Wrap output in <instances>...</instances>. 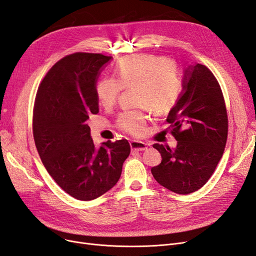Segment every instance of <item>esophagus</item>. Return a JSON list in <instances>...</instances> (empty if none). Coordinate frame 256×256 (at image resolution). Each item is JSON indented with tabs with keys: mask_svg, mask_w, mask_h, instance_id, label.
Wrapping results in <instances>:
<instances>
[{
	"mask_svg": "<svg viewBox=\"0 0 256 256\" xmlns=\"http://www.w3.org/2000/svg\"><path fill=\"white\" fill-rule=\"evenodd\" d=\"M130 148L133 150H136V152H140V150H144L148 148V144L142 142V141H138V140H132L130 142Z\"/></svg>",
	"mask_w": 256,
	"mask_h": 256,
	"instance_id": "obj_1",
	"label": "esophagus"
}]
</instances>
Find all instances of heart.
Segmentation results:
<instances>
[{"instance_id": "1", "label": "heart", "mask_w": 256, "mask_h": 256, "mask_svg": "<svg viewBox=\"0 0 256 256\" xmlns=\"http://www.w3.org/2000/svg\"><path fill=\"white\" fill-rule=\"evenodd\" d=\"M116 79L104 78L96 86L99 104L104 108L116 102L123 88H135L136 104L156 115H164L177 103L182 88L180 72L175 61L162 56L140 54L119 60L114 68ZM148 115L142 110L121 112L117 124L126 133L144 134Z\"/></svg>"}]
</instances>
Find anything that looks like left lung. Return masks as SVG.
I'll use <instances>...</instances> for the list:
<instances>
[{
  "label": "left lung",
  "instance_id": "8db88e82",
  "mask_svg": "<svg viewBox=\"0 0 256 256\" xmlns=\"http://www.w3.org/2000/svg\"><path fill=\"white\" fill-rule=\"evenodd\" d=\"M166 121L177 146L155 144L162 162L150 168L156 182L177 194H190L209 180L224 154L228 116L220 86L204 65L184 70L182 90Z\"/></svg>",
  "mask_w": 256,
  "mask_h": 256
}]
</instances>
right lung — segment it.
I'll return each instance as SVG.
<instances>
[{
    "mask_svg": "<svg viewBox=\"0 0 256 256\" xmlns=\"http://www.w3.org/2000/svg\"><path fill=\"white\" fill-rule=\"evenodd\" d=\"M112 56L77 52L47 72L36 92L32 130L42 162L62 190L92 200L115 186L128 157L126 139L94 144L86 120L99 112L97 81Z\"/></svg>",
    "mask_w": 256,
    "mask_h": 256,
    "instance_id": "obj_1",
    "label": "right lung"
}]
</instances>
